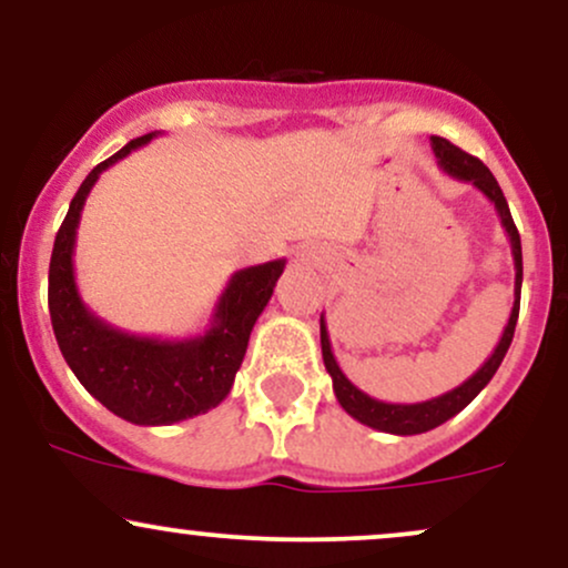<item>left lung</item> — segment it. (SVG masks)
Wrapping results in <instances>:
<instances>
[{
  "mask_svg": "<svg viewBox=\"0 0 568 568\" xmlns=\"http://www.w3.org/2000/svg\"><path fill=\"white\" fill-rule=\"evenodd\" d=\"M429 143H433V152H435V158H438V165L443 168V173L454 175L456 181H467V184L480 189V192H484L486 197L494 202V207H497L499 221H501V226H505L507 237H510V247H513L515 302L510 310V321H507L505 331H501L499 344L494 347L491 357H488L484 366L475 371L470 379L462 382L459 387L448 389V393H443L438 397H429V400H422V403H384V400H376V397L366 395L363 389H357L355 384L344 376V371L338 368L334 352H331V338H328V328H325V317L321 315L323 363H325V371L331 374V379H334V393H336L338 406L347 410L352 419L361 422V425L379 429V433H393V435L427 433V429L440 427L443 422L452 419V416L459 414L465 406H470V403L475 400V395H478L480 389L491 382V376L497 374L501 361H505L507 349H510L513 334H515V323H518V310H520V283H524L520 234H518V230H515L510 207H507V200H505V194H501L497 179H494L491 171H488L484 162H480L478 158H473V154L462 152V149L454 146L452 141L440 139V135H433Z\"/></svg>",
  "mask_w": 568,
  "mask_h": 568,
  "instance_id": "obj_1",
  "label": "left lung"
}]
</instances>
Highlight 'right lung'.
<instances>
[{"label":"right lung","instance_id":"1","mask_svg":"<svg viewBox=\"0 0 568 568\" xmlns=\"http://www.w3.org/2000/svg\"><path fill=\"white\" fill-rule=\"evenodd\" d=\"M160 133L133 139L88 173L71 200L50 256L48 304L55 342L80 384L120 419L143 427L173 425L216 408L243 366L253 325L270 304L285 258L234 272L205 334L189 338L135 336L84 306L74 280V243L84 200L98 175Z\"/></svg>","mask_w":568,"mask_h":568}]
</instances>
